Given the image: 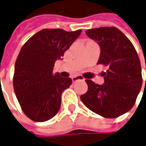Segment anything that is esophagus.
Listing matches in <instances>:
<instances>
[{
  "label": "esophagus",
  "mask_w": 146,
  "mask_h": 146,
  "mask_svg": "<svg viewBox=\"0 0 146 146\" xmlns=\"http://www.w3.org/2000/svg\"><path fill=\"white\" fill-rule=\"evenodd\" d=\"M72 82H75L77 80H84V78L80 76V75L79 76H74V77H72Z\"/></svg>",
  "instance_id": "obj_1"
}]
</instances>
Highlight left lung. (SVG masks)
Segmentation results:
<instances>
[{
	"label": "left lung",
	"mask_w": 146,
	"mask_h": 146,
	"mask_svg": "<svg viewBox=\"0 0 146 146\" xmlns=\"http://www.w3.org/2000/svg\"><path fill=\"white\" fill-rule=\"evenodd\" d=\"M86 34L100 46L97 64L104 65L108 70L104 72L102 85L86 80L88 89L80 100L93 112L106 118H115L131 110L141 90L138 55L131 42L117 28L101 27L88 30Z\"/></svg>",
	"instance_id": "left-lung-1"
}]
</instances>
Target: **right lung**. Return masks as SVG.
I'll return each mask as SVG.
<instances>
[{
    "mask_svg": "<svg viewBox=\"0 0 146 146\" xmlns=\"http://www.w3.org/2000/svg\"><path fill=\"white\" fill-rule=\"evenodd\" d=\"M80 33L81 30L44 29L22 47L15 61L13 85L23 111L31 120L45 122L58 112L61 94L72 81L54 74V64Z\"/></svg>",
    "mask_w": 146,
    "mask_h": 146,
    "instance_id": "right-lung-1",
    "label": "right lung"
}]
</instances>
